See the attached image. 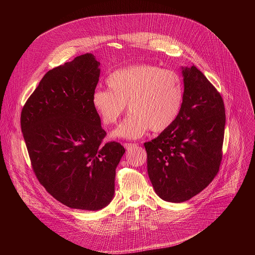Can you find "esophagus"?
Returning <instances> with one entry per match:
<instances>
[{"mask_svg": "<svg viewBox=\"0 0 255 255\" xmlns=\"http://www.w3.org/2000/svg\"><path fill=\"white\" fill-rule=\"evenodd\" d=\"M135 146H137V144H135V143H124V147L126 148V149H132L133 147H135Z\"/></svg>", "mask_w": 255, "mask_h": 255, "instance_id": "obj_1", "label": "esophagus"}]
</instances>
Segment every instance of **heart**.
<instances>
[{
    "mask_svg": "<svg viewBox=\"0 0 255 255\" xmlns=\"http://www.w3.org/2000/svg\"><path fill=\"white\" fill-rule=\"evenodd\" d=\"M109 90H96L92 106L106 126L116 124L126 104L130 113L114 136L136 139L149 129L162 132L177 119L185 90L177 72L141 63L114 70L106 80Z\"/></svg>",
    "mask_w": 255,
    "mask_h": 255,
    "instance_id": "obj_1",
    "label": "heart"
}]
</instances>
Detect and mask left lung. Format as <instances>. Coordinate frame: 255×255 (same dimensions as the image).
I'll use <instances>...</instances> for the list:
<instances>
[{
  "mask_svg": "<svg viewBox=\"0 0 255 255\" xmlns=\"http://www.w3.org/2000/svg\"><path fill=\"white\" fill-rule=\"evenodd\" d=\"M185 98L175 122L145 142L155 193L181 203L201 193L219 171L225 130L220 93L195 65L183 68Z\"/></svg>",
  "mask_w": 255,
  "mask_h": 255,
  "instance_id": "1",
  "label": "left lung"
}]
</instances>
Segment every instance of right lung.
Wrapping results in <instances>:
<instances>
[{
    "instance_id": "right-lung-1",
    "label": "right lung",
    "mask_w": 255,
    "mask_h": 255,
    "mask_svg": "<svg viewBox=\"0 0 255 255\" xmlns=\"http://www.w3.org/2000/svg\"><path fill=\"white\" fill-rule=\"evenodd\" d=\"M92 53L48 72L21 112V130L33 171L45 190L72 208L98 211L114 197L119 142L103 144L106 131L92 106L100 77Z\"/></svg>"
}]
</instances>
